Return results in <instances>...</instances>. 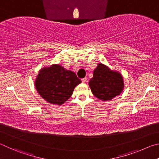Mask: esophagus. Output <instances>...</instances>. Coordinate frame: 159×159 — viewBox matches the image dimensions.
Returning a JSON list of instances; mask_svg holds the SVG:
<instances>
[{
  "label": "esophagus",
  "instance_id": "1",
  "mask_svg": "<svg viewBox=\"0 0 159 159\" xmlns=\"http://www.w3.org/2000/svg\"><path fill=\"white\" fill-rule=\"evenodd\" d=\"M87 77H84V78H83V79H82V82L85 83V82H87Z\"/></svg>",
  "mask_w": 159,
  "mask_h": 159
}]
</instances>
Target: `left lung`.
<instances>
[{
    "instance_id": "obj_1",
    "label": "left lung",
    "mask_w": 159,
    "mask_h": 159,
    "mask_svg": "<svg viewBox=\"0 0 159 159\" xmlns=\"http://www.w3.org/2000/svg\"><path fill=\"white\" fill-rule=\"evenodd\" d=\"M89 87L94 96L101 101H110L123 90L124 80L121 75L99 63L94 70Z\"/></svg>"
}]
</instances>
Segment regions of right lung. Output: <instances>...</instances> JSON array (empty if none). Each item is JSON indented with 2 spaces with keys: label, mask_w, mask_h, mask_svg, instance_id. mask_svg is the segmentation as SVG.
Instances as JSON below:
<instances>
[{
  "label": "right lung",
  "mask_w": 159,
  "mask_h": 159,
  "mask_svg": "<svg viewBox=\"0 0 159 159\" xmlns=\"http://www.w3.org/2000/svg\"><path fill=\"white\" fill-rule=\"evenodd\" d=\"M82 82L75 72L60 65L42 68L35 80V88L47 102L61 105L72 96L75 87Z\"/></svg>",
  "instance_id": "add662e5"
}]
</instances>
